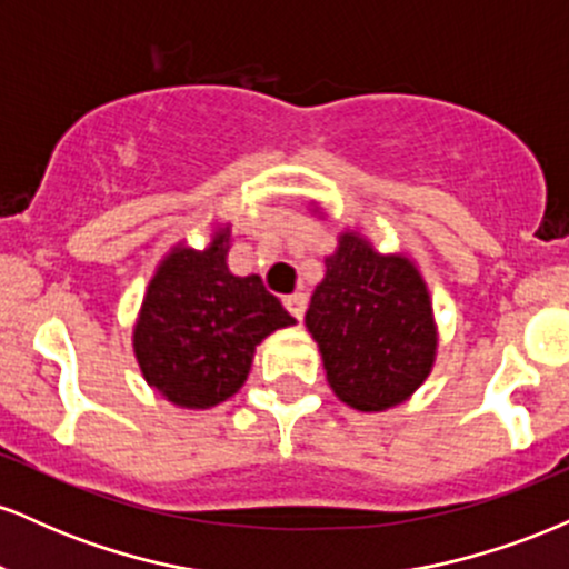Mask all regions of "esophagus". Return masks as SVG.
<instances>
[{"label":"esophagus","instance_id":"34e87169","mask_svg":"<svg viewBox=\"0 0 569 569\" xmlns=\"http://www.w3.org/2000/svg\"><path fill=\"white\" fill-rule=\"evenodd\" d=\"M283 305H286V310H289L291 316L297 318V321H299V318L305 316L307 297H305V293H291V297H286V299H283Z\"/></svg>","mask_w":569,"mask_h":569}]
</instances>
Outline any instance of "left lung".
Returning a JSON list of instances; mask_svg holds the SVG:
<instances>
[{
	"label": "left lung",
	"mask_w": 569,
	"mask_h": 569,
	"mask_svg": "<svg viewBox=\"0 0 569 569\" xmlns=\"http://www.w3.org/2000/svg\"><path fill=\"white\" fill-rule=\"evenodd\" d=\"M305 323L329 385L358 411L407 401L433 367L436 326L420 272L403 257H380L356 232L326 259Z\"/></svg>",
	"instance_id": "8db88e82"
}]
</instances>
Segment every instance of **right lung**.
<instances>
[{
    "label": "right lung",
    "instance_id": "right-lung-1",
    "mask_svg": "<svg viewBox=\"0 0 569 569\" xmlns=\"http://www.w3.org/2000/svg\"><path fill=\"white\" fill-rule=\"evenodd\" d=\"M227 232L206 251L176 248L149 283L133 348L147 382L168 401L208 409L238 393L257 345L293 318L262 278L227 270Z\"/></svg>",
    "mask_w": 569,
    "mask_h": 569
}]
</instances>
